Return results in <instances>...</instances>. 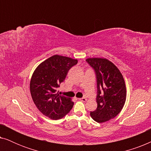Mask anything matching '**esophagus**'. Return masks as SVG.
Here are the masks:
<instances>
[{
  "label": "esophagus",
  "mask_w": 151,
  "mask_h": 151,
  "mask_svg": "<svg viewBox=\"0 0 151 151\" xmlns=\"http://www.w3.org/2000/svg\"><path fill=\"white\" fill-rule=\"evenodd\" d=\"M78 100L82 101V102H86V98H80L78 99Z\"/></svg>",
  "instance_id": "obj_1"
}]
</instances>
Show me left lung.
<instances>
[{
  "label": "left lung",
  "mask_w": 151,
  "mask_h": 151,
  "mask_svg": "<svg viewBox=\"0 0 151 151\" xmlns=\"http://www.w3.org/2000/svg\"><path fill=\"white\" fill-rule=\"evenodd\" d=\"M86 63L93 69L97 80L96 110L90 115L102 123L114 118L122 109L127 97L125 82L114 64L105 58H88Z\"/></svg>",
  "instance_id": "1"
}]
</instances>
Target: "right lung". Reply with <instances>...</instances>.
Returning <instances> with one entry per match:
<instances>
[{
	"instance_id": "add662e5",
	"label": "right lung",
	"mask_w": 151,
	"mask_h": 151,
	"mask_svg": "<svg viewBox=\"0 0 151 151\" xmlns=\"http://www.w3.org/2000/svg\"><path fill=\"white\" fill-rule=\"evenodd\" d=\"M77 63L76 59L55 55L42 62L34 71L30 82L31 95L37 108L45 116L56 120L73 108V102L58 94L56 89L69 70Z\"/></svg>"
}]
</instances>
